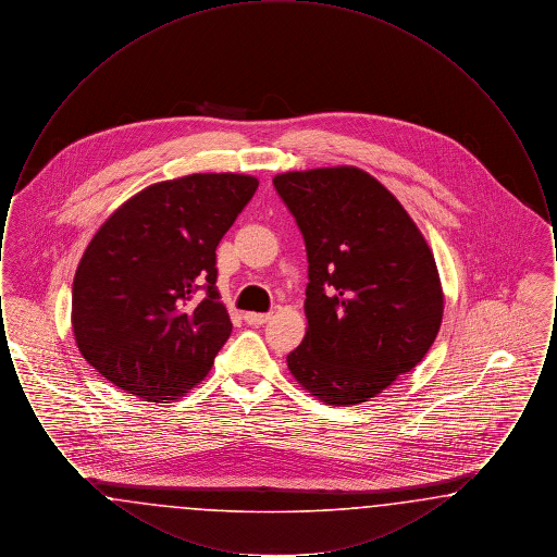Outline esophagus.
<instances>
[{
    "label": "esophagus",
    "mask_w": 557,
    "mask_h": 557,
    "mask_svg": "<svg viewBox=\"0 0 557 557\" xmlns=\"http://www.w3.org/2000/svg\"><path fill=\"white\" fill-rule=\"evenodd\" d=\"M244 321L248 325H263L269 321V315L267 313H244Z\"/></svg>",
    "instance_id": "obj_1"
}]
</instances>
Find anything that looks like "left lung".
Instances as JSON below:
<instances>
[{"label": "left lung", "mask_w": 557, "mask_h": 557, "mask_svg": "<svg viewBox=\"0 0 557 557\" xmlns=\"http://www.w3.org/2000/svg\"><path fill=\"white\" fill-rule=\"evenodd\" d=\"M273 186L309 261V327L288 368L327 405L366 403L413 370L438 334L434 257L397 198L361 169L292 171Z\"/></svg>", "instance_id": "8db88e82"}]
</instances>
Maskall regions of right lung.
<instances>
[{
  "label": "right lung",
  "mask_w": 557,
  "mask_h": 557,
  "mask_svg": "<svg viewBox=\"0 0 557 557\" xmlns=\"http://www.w3.org/2000/svg\"><path fill=\"white\" fill-rule=\"evenodd\" d=\"M257 187L236 173L162 182L98 230L73 282V332L108 382L169 403L209 373L232 334L214 250Z\"/></svg>",
  "instance_id": "right-lung-1"
}]
</instances>
